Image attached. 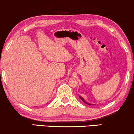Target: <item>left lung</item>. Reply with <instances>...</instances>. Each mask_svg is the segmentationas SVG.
Returning <instances> with one entry per match:
<instances>
[{
	"mask_svg": "<svg viewBox=\"0 0 134 134\" xmlns=\"http://www.w3.org/2000/svg\"><path fill=\"white\" fill-rule=\"evenodd\" d=\"M79 98H81V99H82V100L83 101H84V103H86V104H90V105H91V104H90V103H87V102H86V101H84V99H83V98H82V97L79 96Z\"/></svg>",
	"mask_w": 134,
	"mask_h": 134,
	"instance_id": "obj_1",
	"label": "left lung"
}]
</instances>
